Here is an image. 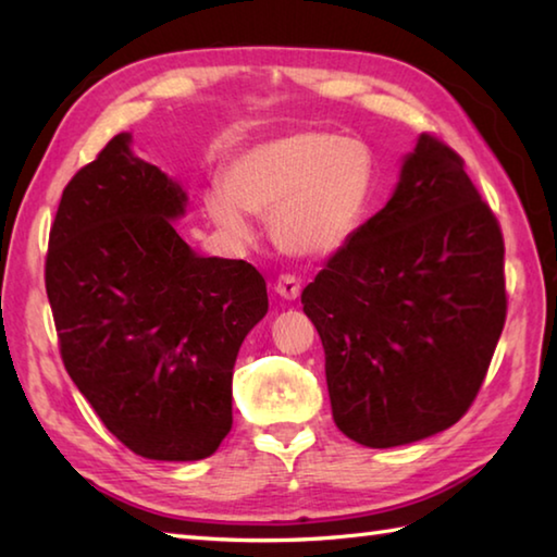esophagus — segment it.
Wrapping results in <instances>:
<instances>
[{"label": "esophagus", "mask_w": 557, "mask_h": 557, "mask_svg": "<svg viewBox=\"0 0 557 557\" xmlns=\"http://www.w3.org/2000/svg\"><path fill=\"white\" fill-rule=\"evenodd\" d=\"M275 292L285 299H297L301 292V282L295 275H280V280L275 282Z\"/></svg>", "instance_id": "34e87169"}]
</instances>
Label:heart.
<instances>
[{
	"mask_svg": "<svg viewBox=\"0 0 557 557\" xmlns=\"http://www.w3.org/2000/svg\"><path fill=\"white\" fill-rule=\"evenodd\" d=\"M223 188L206 196V211L228 238H252L248 211L270 219L282 252L322 258L361 228L379 191V162L361 139L299 129L240 152L225 166Z\"/></svg>",
	"mask_w": 557,
	"mask_h": 557,
	"instance_id": "1",
	"label": "heart"
}]
</instances>
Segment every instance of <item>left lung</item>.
I'll return each mask as SVG.
<instances>
[{"mask_svg": "<svg viewBox=\"0 0 557 557\" xmlns=\"http://www.w3.org/2000/svg\"><path fill=\"white\" fill-rule=\"evenodd\" d=\"M301 305L346 437L385 449L455 425L508 309L502 225L465 159L420 135L391 201L329 258Z\"/></svg>", "mask_w": 557, "mask_h": 557, "instance_id": "1", "label": "left lung"}]
</instances>
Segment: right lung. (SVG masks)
Wrapping results in <instances>:
<instances>
[{
  "mask_svg": "<svg viewBox=\"0 0 557 557\" xmlns=\"http://www.w3.org/2000/svg\"><path fill=\"white\" fill-rule=\"evenodd\" d=\"M186 194L122 132L63 188L46 295L63 366L139 457H211L233 428V366L268 312L245 260L201 258L174 231Z\"/></svg>",
  "mask_w": 557,
  "mask_h": 557,
  "instance_id": "add662e5",
  "label": "right lung"
}]
</instances>
